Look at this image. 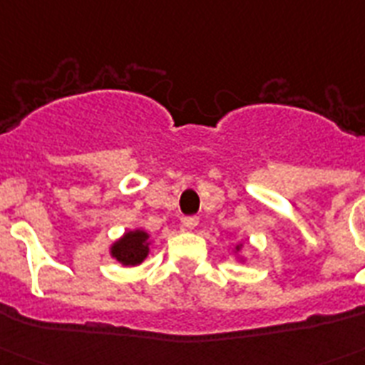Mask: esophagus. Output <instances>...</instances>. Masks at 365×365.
<instances>
[{"instance_id":"34e87169","label":"esophagus","mask_w":365,"mask_h":365,"mask_svg":"<svg viewBox=\"0 0 365 365\" xmlns=\"http://www.w3.org/2000/svg\"><path fill=\"white\" fill-rule=\"evenodd\" d=\"M200 224V218L197 216H185L182 218V225H185L186 230H195V225Z\"/></svg>"}]
</instances>
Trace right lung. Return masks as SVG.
<instances>
[{"label": "right lung", "instance_id": "add662e5", "mask_svg": "<svg viewBox=\"0 0 365 365\" xmlns=\"http://www.w3.org/2000/svg\"><path fill=\"white\" fill-rule=\"evenodd\" d=\"M149 235L143 231H130L126 233L117 244H113L111 254L113 257L123 264H138L149 254V246H147Z\"/></svg>", "mask_w": 365, "mask_h": 365}]
</instances>
